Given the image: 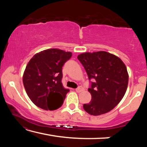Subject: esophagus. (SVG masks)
Wrapping results in <instances>:
<instances>
[{
    "label": "esophagus",
    "instance_id": "34e87169",
    "mask_svg": "<svg viewBox=\"0 0 147 147\" xmlns=\"http://www.w3.org/2000/svg\"><path fill=\"white\" fill-rule=\"evenodd\" d=\"M84 90V88H82V87H79V88H76L75 89V91L77 92V93H80V92H82Z\"/></svg>",
    "mask_w": 147,
    "mask_h": 147
}]
</instances>
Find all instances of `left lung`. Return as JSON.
I'll return each instance as SVG.
<instances>
[{
    "mask_svg": "<svg viewBox=\"0 0 147 147\" xmlns=\"http://www.w3.org/2000/svg\"><path fill=\"white\" fill-rule=\"evenodd\" d=\"M77 58L89 79L95 80L88 89L91 100L84 104V110L95 116L110 111L120 102L127 89L128 73L125 64L118 56L106 51L84 53Z\"/></svg>",
    "mask_w": 147,
    "mask_h": 147,
    "instance_id": "obj_1",
    "label": "left lung"
}]
</instances>
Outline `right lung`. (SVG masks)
Here are the masks:
<instances>
[{"label": "right lung", "instance_id": "obj_1", "mask_svg": "<svg viewBox=\"0 0 147 147\" xmlns=\"http://www.w3.org/2000/svg\"><path fill=\"white\" fill-rule=\"evenodd\" d=\"M71 56V52L49 49L36 53L30 59L24 71L23 82L35 105L50 111L61 106L69 91L62 85V67Z\"/></svg>", "mask_w": 147, "mask_h": 147}]
</instances>
